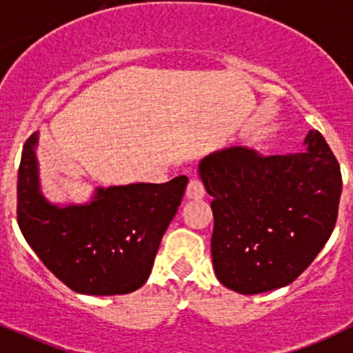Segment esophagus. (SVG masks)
I'll return each instance as SVG.
<instances>
[{
  "mask_svg": "<svg viewBox=\"0 0 353 353\" xmlns=\"http://www.w3.org/2000/svg\"><path fill=\"white\" fill-rule=\"evenodd\" d=\"M186 196L190 198V200H200V198L205 196V188L203 184H201L200 179H191L190 184H188L186 188Z\"/></svg>",
  "mask_w": 353,
  "mask_h": 353,
  "instance_id": "obj_1",
  "label": "esophagus"
}]
</instances>
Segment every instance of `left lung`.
Segmentation results:
<instances>
[{
	"label": "left lung",
	"mask_w": 353,
	"mask_h": 353,
	"mask_svg": "<svg viewBox=\"0 0 353 353\" xmlns=\"http://www.w3.org/2000/svg\"><path fill=\"white\" fill-rule=\"evenodd\" d=\"M305 152L260 157L231 146L201 159L198 176L214 212L212 262L219 281L256 295L295 281L333 232L341 172L319 131Z\"/></svg>",
	"instance_id": "8db88e82"
}]
</instances>
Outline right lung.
Returning <instances> with one entry per match:
<instances>
[{
    "label": "right lung",
    "mask_w": 353,
    "mask_h": 353,
    "mask_svg": "<svg viewBox=\"0 0 353 353\" xmlns=\"http://www.w3.org/2000/svg\"><path fill=\"white\" fill-rule=\"evenodd\" d=\"M37 143L39 132H34L23 146L17 186V219L34 253L82 295H125L141 288L188 177L98 186L85 203H53L41 191Z\"/></svg>",
    "instance_id": "obj_1"
}]
</instances>
